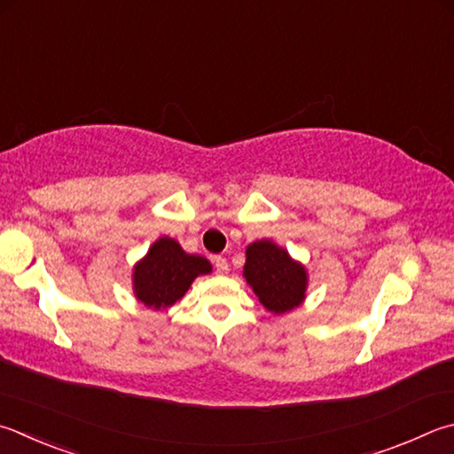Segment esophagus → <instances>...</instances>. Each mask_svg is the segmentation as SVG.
<instances>
[{
  "instance_id": "34e87169",
  "label": "esophagus",
  "mask_w": 454,
  "mask_h": 454,
  "mask_svg": "<svg viewBox=\"0 0 454 454\" xmlns=\"http://www.w3.org/2000/svg\"><path fill=\"white\" fill-rule=\"evenodd\" d=\"M212 262H214V268H216L218 274H226V271H228V260L224 258V255H214Z\"/></svg>"
}]
</instances>
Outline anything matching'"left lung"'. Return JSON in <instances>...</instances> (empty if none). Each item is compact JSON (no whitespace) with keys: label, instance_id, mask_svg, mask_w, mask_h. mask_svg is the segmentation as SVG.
Instances as JSON below:
<instances>
[{"label":"left lung","instance_id":"obj_1","mask_svg":"<svg viewBox=\"0 0 454 454\" xmlns=\"http://www.w3.org/2000/svg\"><path fill=\"white\" fill-rule=\"evenodd\" d=\"M244 278L262 306L276 316L298 308L306 298V270L270 240L248 246Z\"/></svg>","mask_w":454,"mask_h":454}]
</instances>
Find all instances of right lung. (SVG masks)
<instances>
[{
    "label": "right lung",
    "instance_id": "obj_1",
    "mask_svg": "<svg viewBox=\"0 0 454 454\" xmlns=\"http://www.w3.org/2000/svg\"><path fill=\"white\" fill-rule=\"evenodd\" d=\"M210 270L208 260L186 254L178 242L164 236L135 268V294L146 308H170L183 298L196 276Z\"/></svg>",
    "mask_w": 454,
    "mask_h": 454
}]
</instances>
